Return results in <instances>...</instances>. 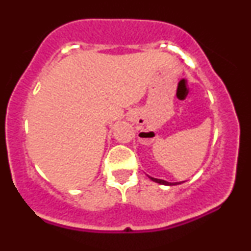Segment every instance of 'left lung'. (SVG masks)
Masks as SVG:
<instances>
[{"label": "left lung", "instance_id": "obj_1", "mask_svg": "<svg viewBox=\"0 0 251 251\" xmlns=\"http://www.w3.org/2000/svg\"><path fill=\"white\" fill-rule=\"evenodd\" d=\"M149 178L151 180H153V181H155V183H159V184H163V185H178V184H181L183 183V181H177V183H170V181H166V180H164V179H158V178H153V177H150L149 176Z\"/></svg>", "mask_w": 251, "mask_h": 251}]
</instances>
